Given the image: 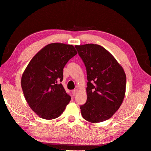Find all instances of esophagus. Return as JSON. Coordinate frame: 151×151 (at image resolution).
<instances>
[{"mask_svg":"<svg viewBox=\"0 0 151 151\" xmlns=\"http://www.w3.org/2000/svg\"><path fill=\"white\" fill-rule=\"evenodd\" d=\"M77 93H78V90H77V89H75V90H73V91H72V93H73V96H76V94H77Z\"/></svg>","mask_w":151,"mask_h":151,"instance_id":"34e87169","label":"esophagus"}]
</instances>
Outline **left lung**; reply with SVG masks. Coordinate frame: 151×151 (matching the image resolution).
<instances>
[{
    "instance_id": "left-lung-1",
    "label": "left lung",
    "mask_w": 151,
    "mask_h": 151,
    "mask_svg": "<svg viewBox=\"0 0 151 151\" xmlns=\"http://www.w3.org/2000/svg\"><path fill=\"white\" fill-rule=\"evenodd\" d=\"M87 75L86 103L80 106L83 119L93 123L106 121L120 108L126 91L124 69L114 57L98 45H76Z\"/></svg>"
}]
</instances>
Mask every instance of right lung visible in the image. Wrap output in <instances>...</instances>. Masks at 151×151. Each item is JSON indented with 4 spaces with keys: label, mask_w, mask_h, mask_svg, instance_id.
<instances>
[{
    "label": "right lung",
    "mask_w": 151,
    "mask_h": 151,
    "mask_svg": "<svg viewBox=\"0 0 151 151\" xmlns=\"http://www.w3.org/2000/svg\"><path fill=\"white\" fill-rule=\"evenodd\" d=\"M77 54L73 45L51 43L39 51L30 61L21 78L25 99L40 118L51 120L60 116L70 96L62 84L63 68Z\"/></svg>",
    "instance_id": "right-lung-1"
}]
</instances>
